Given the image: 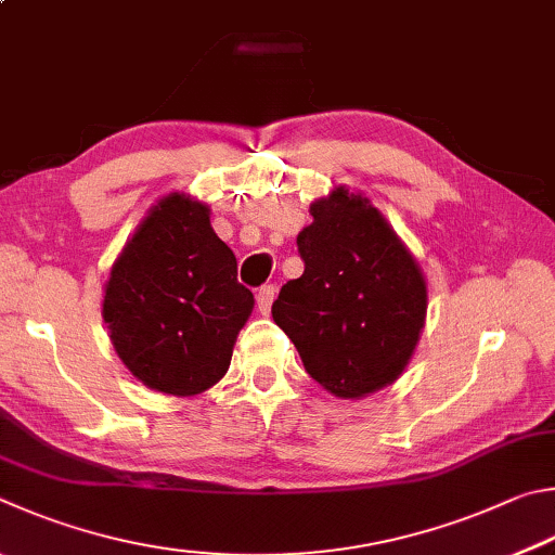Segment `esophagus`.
<instances>
[{
    "instance_id": "1",
    "label": "esophagus",
    "mask_w": 555,
    "mask_h": 555,
    "mask_svg": "<svg viewBox=\"0 0 555 555\" xmlns=\"http://www.w3.org/2000/svg\"><path fill=\"white\" fill-rule=\"evenodd\" d=\"M274 296H276V286L269 284V286H261L257 291V308L261 315H269L271 310V304H274Z\"/></svg>"
}]
</instances>
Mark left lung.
I'll return each instance as SVG.
<instances>
[{
    "mask_svg": "<svg viewBox=\"0 0 555 555\" xmlns=\"http://www.w3.org/2000/svg\"><path fill=\"white\" fill-rule=\"evenodd\" d=\"M298 233L306 271L271 306L308 374L335 398L361 400L396 383L427 320L420 261L364 194L332 186Z\"/></svg>",
    "mask_w": 555,
    "mask_h": 555,
    "instance_id": "8db88e82",
    "label": "left lung"
}]
</instances>
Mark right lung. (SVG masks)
I'll use <instances>...</instances> for the list:
<instances>
[{"label": "right lung", "instance_id": "obj_1", "mask_svg": "<svg viewBox=\"0 0 555 555\" xmlns=\"http://www.w3.org/2000/svg\"><path fill=\"white\" fill-rule=\"evenodd\" d=\"M255 308L210 208L169 191L140 220L104 284L102 315L118 359L145 388L191 398L228 374Z\"/></svg>", "mask_w": 555, "mask_h": 555}]
</instances>
